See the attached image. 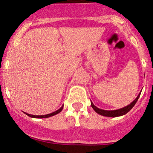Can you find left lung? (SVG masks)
Instances as JSON below:
<instances>
[{
    "instance_id": "obj_1",
    "label": "left lung",
    "mask_w": 153,
    "mask_h": 153,
    "mask_svg": "<svg viewBox=\"0 0 153 153\" xmlns=\"http://www.w3.org/2000/svg\"><path fill=\"white\" fill-rule=\"evenodd\" d=\"M141 91L139 93L138 97H137L136 98H135V100L131 102V103L129 104V105H127V106L124 107V108H120V109L113 110V111H107V110L100 109V108H97V106H95V105H94V103L91 101V107H92L93 109L95 111L96 113H97L100 115H102V116H107V117H118V116H124V115H125L126 113H128V112L130 111L133 107H134L135 103H136L137 101L138 100V98H139L140 95H141Z\"/></svg>"
}]
</instances>
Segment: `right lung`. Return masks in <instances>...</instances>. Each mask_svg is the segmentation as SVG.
Listing matches in <instances>:
<instances>
[{"mask_svg": "<svg viewBox=\"0 0 153 153\" xmlns=\"http://www.w3.org/2000/svg\"><path fill=\"white\" fill-rule=\"evenodd\" d=\"M62 108H63V105H62V107H61L59 109H58L57 111L53 112V113H49V114H46V115H42V116H35V115H31V114H29V113H25V114L27 115L28 116H29V117H31V118H35V119H44V118H48V117H51V116H54V115H56L58 114L59 113H60L61 111H62Z\"/></svg>", "mask_w": 153, "mask_h": 153, "instance_id": "add662e5", "label": "right lung"}]
</instances>
